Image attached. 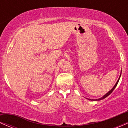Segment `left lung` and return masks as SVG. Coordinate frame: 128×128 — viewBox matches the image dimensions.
<instances>
[{
    "label": "left lung",
    "instance_id": "1",
    "mask_svg": "<svg viewBox=\"0 0 128 128\" xmlns=\"http://www.w3.org/2000/svg\"><path fill=\"white\" fill-rule=\"evenodd\" d=\"M120 76H121V75H120ZM120 78H119V79H118V81H117V82H116V84H115V85H114V87H113V88H112V90H110V91H109V92H108V93H107V94H105V95H104V96H103V97L100 98H99V99H96V100H102V99H104V98H106V96H108V95H110V94H112V92H113V90H114V88H115V87H116L117 84H118V82H119V80H120Z\"/></svg>",
    "mask_w": 128,
    "mask_h": 128
}]
</instances>
